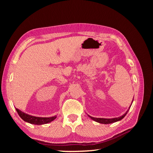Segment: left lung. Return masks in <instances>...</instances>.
<instances>
[{"mask_svg": "<svg viewBox=\"0 0 153 153\" xmlns=\"http://www.w3.org/2000/svg\"><path fill=\"white\" fill-rule=\"evenodd\" d=\"M133 103V102H132ZM132 104V103H131ZM131 105L129 106V107L128 108V110L126 111V113L124 114H123V115L118 117H115V118H111V119H106V118H96V117H91L90 115H87L88 116H89L91 119L93 120V121L97 122V123H101V124H111V123H114L115 122H117L121 121V119H123L125 116H126V115L127 114L128 110H129V108L131 107Z\"/></svg>", "mask_w": 153, "mask_h": 153, "instance_id": "obj_1", "label": "left lung"}]
</instances>
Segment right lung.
<instances>
[{
  "mask_svg": "<svg viewBox=\"0 0 153 153\" xmlns=\"http://www.w3.org/2000/svg\"><path fill=\"white\" fill-rule=\"evenodd\" d=\"M16 110L19 115V116L24 120V121L29 123L30 124H33L36 125H41V124H47L50 122L53 121L54 119L57 118V115H55L53 117H36L33 116V115H31L29 114H27L26 113L23 112L22 111L16 108Z\"/></svg>",
  "mask_w": 153,
  "mask_h": 153,
  "instance_id": "add662e5",
  "label": "right lung"
}]
</instances>
